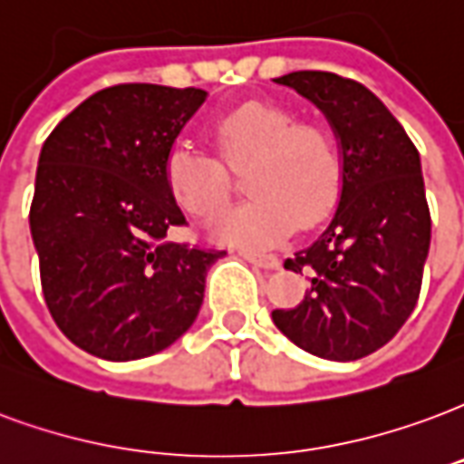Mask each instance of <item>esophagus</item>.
I'll return each mask as SVG.
<instances>
[{"instance_id": "1", "label": "esophagus", "mask_w": 464, "mask_h": 464, "mask_svg": "<svg viewBox=\"0 0 464 464\" xmlns=\"http://www.w3.org/2000/svg\"><path fill=\"white\" fill-rule=\"evenodd\" d=\"M238 256L248 260V263H253V266L266 267V270H276V267L280 266L276 256H266V253H253V250H238Z\"/></svg>"}]
</instances>
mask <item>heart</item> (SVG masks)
<instances>
[{
  "label": "heart",
  "instance_id": "heart-1",
  "mask_svg": "<svg viewBox=\"0 0 464 464\" xmlns=\"http://www.w3.org/2000/svg\"><path fill=\"white\" fill-rule=\"evenodd\" d=\"M223 163L246 169L248 204L228 208L211 226L216 241L267 248L302 226L322 221L339 194L342 164L334 140L314 122H293L287 110L246 102L211 127ZM167 187L191 216L211 218L228 201V171L211 154L179 142L167 157Z\"/></svg>",
  "mask_w": 464,
  "mask_h": 464
}]
</instances>
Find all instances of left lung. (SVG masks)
<instances>
[{
	"instance_id": "obj_1",
	"label": "left lung",
	"mask_w": 464,
	"mask_h": 464,
	"mask_svg": "<svg viewBox=\"0 0 464 464\" xmlns=\"http://www.w3.org/2000/svg\"><path fill=\"white\" fill-rule=\"evenodd\" d=\"M327 118L342 157L337 211L287 270L310 287L297 307L273 310L293 344L329 362H356L411 317L430 248L420 154L389 108L356 81L324 71L276 78Z\"/></svg>"
}]
</instances>
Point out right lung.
Returning <instances> with one entry per match:
<instances>
[{"mask_svg":"<svg viewBox=\"0 0 464 464\" xmlns=\"http://www.w3.org/2000/svg\"><path fill=\"white\" fill-rule=\"evenodd\" d=\"M208 92L112 85L66 115L44 142L31 201L41 287L58 329L108 362L162 352L204 302L226 250L169 243L187 221L167 187V157Z\"/></svg>","mask_w":464,"mask_h":464,"instance_id":"right-lung-1","label":"right lung"}]
</instances>
